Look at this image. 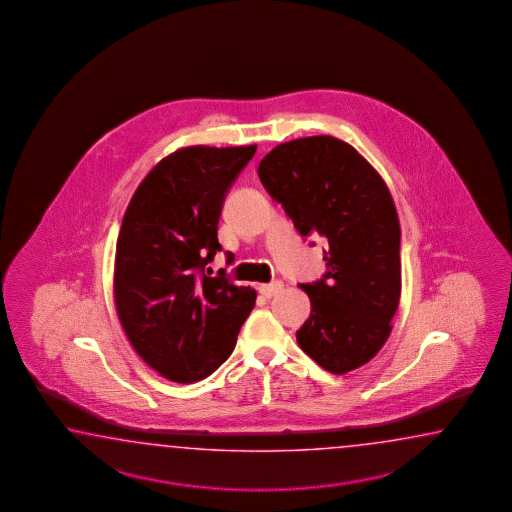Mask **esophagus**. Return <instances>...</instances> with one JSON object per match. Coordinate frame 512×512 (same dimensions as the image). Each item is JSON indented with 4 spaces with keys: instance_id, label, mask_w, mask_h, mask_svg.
I'll return each instance as SVG.
<instances>
[{
    "instance_id": "obj_1",
    "label": "esophagus",
    "mask_w": 512,
    "mask_h": 512,
    "mask_svg": "<svg viewBox=\"0 0 512 512\" xmlns=\"http://www.w3.org/2000/svg\"><path fill=\"white\" fill-rule=\"evenodd\" d=\"M258 289H260L261 296L271 298L274 294H278L282 291L283 285L282 282L263 283Z\"/></svg>"
}]
</instances>
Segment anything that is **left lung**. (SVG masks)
<instances>
[{
    "mask_svg": "<svg viewBox=\"0 0 512 512\" xmlns=\"http://www.w3.org/2000/svg\"><path fill=\"white\" fill-rule=\"evenodd\" d=\"M258 175L302 236L327 241L324 278L300 283L311 315L296 331L298 346L335 375L357 370L390 337L401 298V225L388 186L331 135L278 144Z\"/></svg>",
    "mask_w": 512,
    "mask_h": 512,
    "instance_id": "1",
    "label": "left lung"
}]
</instances>
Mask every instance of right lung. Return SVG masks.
<instances>
[{
    "instance_id": "obj_1",
    "label": "right lung",
    "mask_w": 512,
    "mask_h": 512,
    "mask_svg": "<svg viewBox=\"0 0 512 512\" xmlns=\"http://www.w3.org/2000/svg\"><path fill=\"white\" fill-rule=\"evenodd\" d=\"M252 146H188L164 157L122 218L113 293L137 355L168 381H201L229 359L256 291L208 263L221 251L218 223ZM234 256L227 254V263Z\"/></svg>"
}]
</instances>
